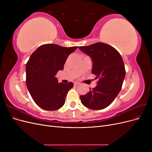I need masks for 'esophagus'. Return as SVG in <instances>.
Returning <instances> with one entry per match:
<instances>
[{
  "instance_id": "obj_1",
  "label": "esophagus",
  "mask_w": 152,
  "mask_h": 152,
  "mask_svg": "<svg viewBox=\"0 0 152 152\" xmlns=\"http://www.w3.org/2000/svg\"><path fill=\"white\" fill-rule=\"evenodd\" d=\"M73 84H74L75 86H77V85H79L80 83L79 82H74V83H73Z\"/></svg>"
}]
</instances>
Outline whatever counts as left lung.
<instances>
[{
    "label": "left lung",
    "instance_id": "1",
    "mask_svg": "<svg viewBox=\"0 0 152 152\" xmlns=\"http://www.w3.org/2000/svg\"><path fill=\"white\" fill-rule=\"evenodd\" d=\"M91 58L92 73L98 79L97 86L80 96L81 103L91 110L107 108L122 89L126 70L122 58L113 47L103 42L79 48Z\"/></svg>",
    "mask_w": 152,
    "mask_h": 152
}]
</instances>
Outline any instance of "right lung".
Wrapping results in <instances>:
<instances>
[{
    "label": "right lung",
    "instance_id": "right-lung-1",
    "mask_svg": "<svg viewBox=\"0 0 152 152\" xmlns=\"http://www.w3.org/2000/svg\"><path fill=\"white\" fill-rule=\"evenodd\" d=\"M78 46L65 48L53 44L40 45L31 54L26 65V84L35 103L48 111L61 108L73 84L58 83L55 75L70 54Z\"/></svg>",
    "mask_w": 152,
    "mask_h": 152
}]
</instances>
